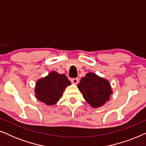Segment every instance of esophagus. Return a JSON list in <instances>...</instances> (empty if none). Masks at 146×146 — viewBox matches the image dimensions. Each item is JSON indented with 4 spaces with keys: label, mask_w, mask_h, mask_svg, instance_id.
<instances>
[{
    "label": "esophagus",
    "mask_w": 146,
    "mask_h": 146,
    "mask_svg": "<svg viewBox=\"0 0 146 146\" xmlns=\"http://www.w3.org/2000/svg\"><path fill=\"white\" fill-rule=\"evenodd\" d=\"M71 82L73 84H78V78H74L71 79Z\"/></svg>",
    "instance_id": "esophagus-1"
}]
</instances>
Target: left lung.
I'll return each mask as SVG.
<instances>
[{
	"mask_svg": "<svg viewBox=\"0 0 146 146\" xmlns=\"http://www.w3.org/2000/svg\"><path fill=\"white\" fill-rule=\"evenodd\" d=\"M85 100L93 108L100 107L109 100L111 86L107 80L94 73H88L78 85Z\"/></svg>",
	"mask_w": 146,
	"mask_h": 146,
	"instance_id": "obj_1",
	"label": "left lung"
}]
</instances>
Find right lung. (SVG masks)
Masks as SVG:
<instances>
[{"label":"right lung","mask_w":146,"mask_h":146,"mask_svg":"<svg viewBox=\"0 0 146 146\" xmlns=\"http://www.w3.org/2000/svg\"><path fill=\"white\" fill-rule=\"evenodd\" d=\"M70 82L65 74L52 72L47 76L38 80L35 88L36 97L47 105H53L61 98Z\"/></svg>","instance_id":"obj_1"}]
</instances>
